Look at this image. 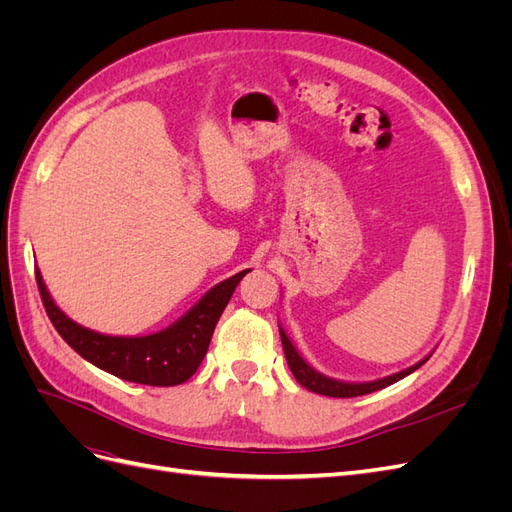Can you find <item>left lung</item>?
<instances>
[{"instance_id": "8db88e82", "label": "left lung", "mask_w": 512, "mask_h": 512, "mask_svg": "<svg viewBox=\"0 0 512 512\" xmlns=\"http://www.w3.org/2000/svg\"><path fill=\"white\" fill-rule=\"evenodd\" d=\"M280 337H282V346H284V354H286V361H288V367L292 371V376L297 378V382L301 386H305L307 391L312 393H318V395H327V397H359V395H367V393H374V391H380L384 389V386H391L395 384L397 380L410 376L412 371H416L421 365L427 363V359L431 354H427L425 359H421L418 363H414L412 367L408 369H401L397 371V374H391L386 378H380V380H371V382H344V380H335V378H329L320 374V371H316L312 365H309L303 356L299 354V350L292 346L290 337L286 335V331L282 329L280 324Z\"/></svg>"}]
</instances>
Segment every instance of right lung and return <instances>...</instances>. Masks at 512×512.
Wrapping results in <instances>:
<instances>
[{
    "instance_id": "1",
    "label": "right lung",
    "mask_w": 512,
    "mask_h": 512,
    "mask_svg": "<svg viewBox=\"0 0 512 512\" xmlns=\"http://www.w3.org/2000/svg\"><path fill=\"white\" fill-rule=\"evenodd\" d=\"M245 273H250V269L215 284L203 299L170 327L141 337L106 335L83 327V324L74 322L61 312L49 290H46L38 267L36 282L53 327L85 361L128 382L175 386L190 380L196 374L198 365L203 363L215 324H218L224 307Z\"/></svg>"
}]
</instances>
